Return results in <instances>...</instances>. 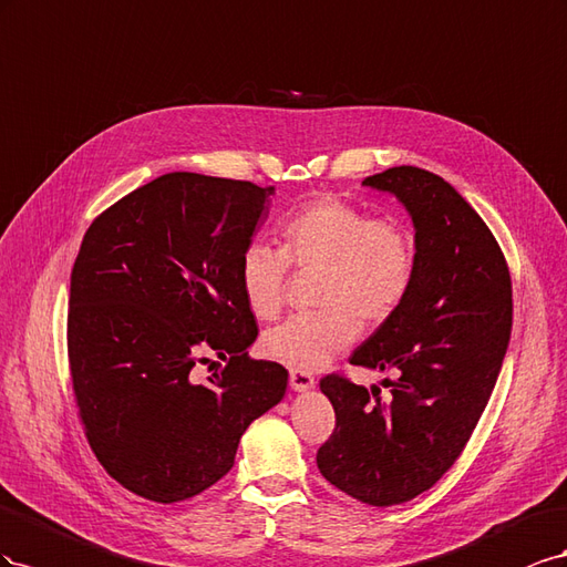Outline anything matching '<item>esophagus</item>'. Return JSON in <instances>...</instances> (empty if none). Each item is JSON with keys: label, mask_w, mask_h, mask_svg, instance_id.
Instances as JSON below:
<instances>
[{"label": "esophagus", "mask_w": 567, "mask_h": 567, "mask_svg": "<svg viewBox=\"0 0 567 567\" xmlns=\"http://www.w3.org/2000/svg\"><path fill=\"white\" fill-rule=\"evenodd\" d=\"M289 384H292L295 392H309L316 386V378L311 373H306V370H292V373H289Z\"/></svg>", "instance_id": "1"}]
</instances>
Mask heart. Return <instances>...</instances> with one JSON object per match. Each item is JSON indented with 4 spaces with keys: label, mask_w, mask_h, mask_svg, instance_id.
I'll use <instances>...</instances> for the list:
<instances>
[{
    "label": "heart",
    "mask_w": 567,
    "mask_h": 567,
    "mask_svg": "<svg viewBox=\"0 0 567 567\" xmlns=\"http://www.w3.org/2000/svg\"><path fill=\"white\" fill-rule=\"evenodd\" d=\"M280 249L249 241L239 254L241 297L258 320L278 318L287 268L318 272L313 316L289 318L264 337L272 361L316 370L344 351L363 328L392 320L415 278L411 230L396 218H368L337 197H318L282 220Z\"/></svg>",
    "instance_id": "b5f03b06"
}]
</instances>
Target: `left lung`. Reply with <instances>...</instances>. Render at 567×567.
I'll list each match as a JSON object with an SVG mask.
<instances>
[{
  "instance_id": "8db88e82",
  "label": "left lung",
  "mask_w": 567,
  "mask_h": 567,
  "mask_svg": "<svg viewBox=\"0 0 567 567\" xmlns=\"http://www.w3.org/2000/svg\"><path fill=\"white\" fill-rule=\"evenodd\" d=\"M363 185L406 206L415 278L396 316L349 359L392 370L390 396L337 373L320 380L334 430L316 461L337 489L368 506H394L427 492L471 440L508 349L513 292L487 223L444 177L396 166Z\"/></svg>"
}]
</instances>
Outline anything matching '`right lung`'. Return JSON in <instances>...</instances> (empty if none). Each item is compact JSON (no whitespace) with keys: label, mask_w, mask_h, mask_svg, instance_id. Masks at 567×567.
I'll return each instance as SVG.
<instances>
[{"label":"right lung","mask_w":567,"mask_h":567,"mask_svg":"<svg viewBox=\"0 0 567 567\" xmlns=\"http://www.w3.org/2000/svg\"><path fill=\"white\" fill-rule=\"evenodd\" d=\"M275 187L166 173L87 228L71 272L69 365L80 423L104 471L175 504L230 471L251 420L280 403L287 370L254 361L239 254ZM206 350L226 361L193 378Z\"/></svg>","instance_id":"right-lung-1"}]
</instances>
